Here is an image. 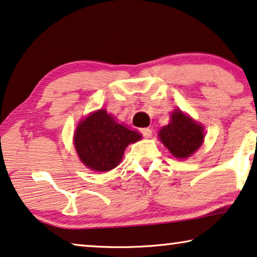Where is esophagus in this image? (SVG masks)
<instances>
[{"instance_id":"esophagus-1","label":"esophagus","mask_w":257,"mask_h":257,"mask_svg":"<svg viewBox=\"0 0 257 257\" xmlns=\"http://www.w3.org/2000/svg\"><path fill=\"white\" fill-rule=\"evenodd\" d=\"M140 133H142L145 138H150V137L152 136V130H151L150 127H144L140 130Z\"/></svg>"}]
</instances>
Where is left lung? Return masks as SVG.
I'll return each mask as SVG.
<instances>
[{
    "mask_svg": "<svg viewBox=\"0 0 257 257\" xmlns=\"http://www.w3.org/2000/svg\"><path fill=\"white\" fill-rule=\"evenodd\" d=\"M159 138L175 158L185 159L199 150L205 135L202 125L178 108L171 114L168 125L161 127Z\"/></svg>",
    "mask_w": 257,
    "mask_h": 257,
    "instance_id": "left-lung-1",
    "label": "left lung"
}]
</instances>
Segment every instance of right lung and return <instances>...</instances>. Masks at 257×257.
<instances>
[{"mask_svg": "<svg viewBox=\"0 0 257 257\" xmlns=\"http://www.w3.org/2000/svg\"><path fill=\"white\" fill-rule=\"evenodd\" d=\"M140 139L142 135L118 124L100 108L79 122L73 144L80 161L87 168L106 172L118 166L128 144Z\"/></svg>", "mask_w": 257, "mask_h": 257, "instance_id": "add662e5", "label": "right lung"}]
</instances>
